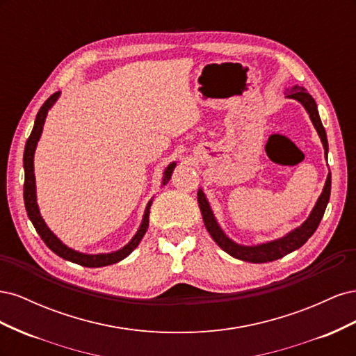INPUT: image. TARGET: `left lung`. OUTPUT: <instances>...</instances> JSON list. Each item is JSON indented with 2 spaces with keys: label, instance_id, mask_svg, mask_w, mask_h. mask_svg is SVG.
I'll return each mask as SVG.
<instances>
[{
  "label": "left lung",
  "instance_id": "left-lung-1",
  "mask_svg": "<svg viewBox=\"0 0 356 356\" xmlns=\"http://www.w3.org/2000/svg\"><path fill=\"white\" fill-rule=\"evenodd\" d=\"M285 95H286V98L296 99L305 106V110L307 111L310 120H312V123H314L316 132L321 138V143H322V145H324L325 159H327L328 157L327 134H325L324 126H322L315 99L306 92L305 88H301V86H297V84L293 86V88L285 89ZM330 193H331V172H328L324 190H322L314 209H312L307 220L303 224L298 225L297 229L291 230L289 233L282 236V238L270 241V242L252 245V246L236 243L222 232L202 188H199V191H197V202H199V208H200L202 217H203L204 227H207V230L211 234V238L215 241V243L221 248L222 251H225L232 257L238 258V260H242V261L267 263V261H275V260H277V258H282L284 255L298 250L300 246H303L307 242V239L318 229L322 217H324V212H325V208H327L328 200H330Z\"/></svg>",
  "mask_w": 356,
  "mask_h": 356
}]
</instances>
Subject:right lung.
Returning a JSON list of instances; mask_svg holds the SVG:
<instances>
[{"instance_id": "add662e5", "label": "right lung", "mask_w": 356, "mask_h": 356, "mask_svg": "<svg viewBox=\"0 0 356 356\" xmlns=\"http://www.w3.org/2000/svg\"><path fill=\"white\" fill-rule=\"evenodd\" d=\"M59 96H60V92L53 93L50 98L44 104H42V106H41L37 117H35L34 127H32V132H31L28 141H26V145H25V153H24V169H25L24 200H25V208H26V212H28V217H29L31 222L34 224V227H35L37 233L40 234V238L42 239V242H44L56 255L63 258V260H68L71 263L80 264V266H84V267L110 266V264L122 261L123 258H126L129 254H131L135 250V248L139 245V242H141V239L144 238V234L148 229L149 208H152L153 199L147 203V208H145V212H144L141 225H139V229L135 233L134 238L129 241V243H126L123 248H120V250H117L114 252L84 254V252H80V251H75V250H72V248H70V246L63 243L58 238V236L47 227V224L44 222V220H42V217H41L38 203H37L34 154H35V148H37V144L40 141V136H41V132H42V126H44V122H46L47 113H49L51 106L55 105V102L58 101ZM175 166H177L175 161H172V163L165 169L163 178H161V186L168 184Z\"/></svg>"}]
</instances>
